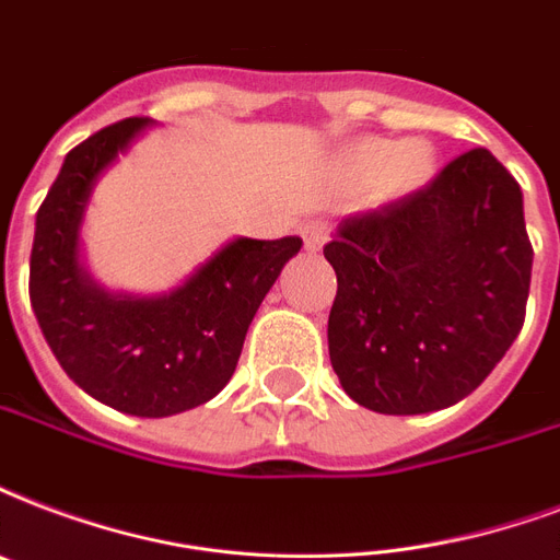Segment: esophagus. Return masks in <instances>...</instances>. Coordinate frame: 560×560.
Wrapping results in <instances>:
<instances>
[{
    "label": "esophagus",
    "mask_w": 560,
    "mask_h": 560,
    "mask_svg": "<svg viewBox=\"0 0 560 560\" xmlns=\"http://www.w3.org/2000/svg\"><path fill=\"white\" fill-rule=\"evenodd\" d=\"M302 241H305L308 252L323 249V243L328 241V225L319 223V220H311V223L302 225Z\"/></svg>",
    "instance_id": "obj_1"
}]
</instances>
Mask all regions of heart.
<instances>
[{
    "instance_id": "heart-1",
    "label": "heart",
    "mask_w": 560,
    "mask_h": 560,
    "mask_svg": "<svg viewBox=\"0 0 560 560\" xmlns=\"http://www.w3.org/2000/svg\"><path fill=\"white\" fill-rule=\"evenodd\" d=\"M352 158L364 176H378L387 170V185L394 190H411L432 173V152L422 143L396 147L390 140H364L358 143Z\"/></svg>"
}]
</instances>
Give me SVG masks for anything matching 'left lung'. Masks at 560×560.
I'll list each match as a JSON object with an SVG mask.
<instances>
[{
    "label": "left lung",
    "instance_id": "1",
    "mask_svg": "<svg viewBox=\"0 0 560 560\" xmlns=\"http://www.w3.org/2000/svg\"><path fill=\"white\" fill-rule=\"evenodd\" d=\"M323 255L337 272L328 358L358 405L429 413L469 396L526 319L523 194L488 149L420 190L347 217Z\"/></svg>",
    "mask_w": 560,
    "mask_h": 560
}]
</instances>
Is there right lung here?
Listing matches in <instances>:
<instances>
[{"mask_svg": "<svg viewBox=\"0 0 560 560\" xmlns=\"http://www.w3.org/2000/svg\"><path fill=\"white\" fill-rule=\"evenodd\" d=\"M119 119L67 152L34 223L28 296L63 373L135 417L190 411L232 378L255 311L302 249L299 237H237L173 293L110 296L79 267V225L93 182L147 128Z\"/></svg>", "mask_w": 560, "mask_h": 560, "instance_id": "obj_1", "label": "right lung"}]
</instances>
